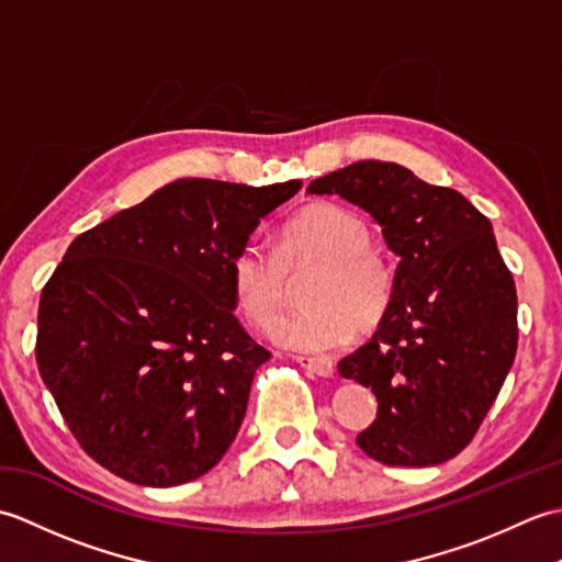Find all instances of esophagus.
Returning <instances> with one entry per match:
<instances>
[{"label":"esophagus","mask_w":562,"mask_h":562,"mask_svg":"<svg viewBox=\"0 0 562 562\" xmlns=\"http://www.w3.org/2000/svg\"><path fill=\"white\" fill-rule=\"evenodd\" d=\"M296 362H300L304 369H308V372L318 374V376H333V372H336V364H333L330 360H326V357L300 355V357H296Z\"/></svg>","instance_id":"1"}]
</instances>
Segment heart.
<instances>
[{"label":"heart","instance_id":"heart-1","mask_svg":"<svg viewBox=\"0 0 562 562\" xmlns=\"http://www.w3.org/2000/svg\"><path fill=\"white\" fill-rule=\"evenodd\" d=\"M369 246L372 232L350 207L306 205L280 226L274 248L248 238L232 256L236 304L250 324L268 328L288 302V272L316 266L302 290L306 306L282 316L272 338L308 355L338 350L357 328H376L393 302V270Z\"/></svg>","mask_w":562,"mask_h":562}]
</instances>
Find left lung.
Returning a JSON list of instances; mask_svg holds the SVG:
<instances>
[{"label": "left lung", "mask_w": 562, "mask_h": 562, "mask_svg": "<svg viewBox=\"0 0 562 562\" xmlns=\"http://www.w3.org/2000/svg\"><path fill=\"white\" fill-rule=\"evenodd\" d=\"M381 226L401 258L386 318L338 362L374 391L376 420L357 445L389 465H437L479 432L517 355V290L491 220L451 188L405 166L357 161L308 183Z\"/></svg>", "instance_id": "obj_1"}]
</instances>
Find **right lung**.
Here are the masks:
<instances>
[{
  "label": "right lung",
  "mask_w": 562,
  "mask_h": 562,
  "mask_svg": "<svg viewBox=\"0 0 562 562\" xmlns=\"http://www.w3.org/2000/svg\"><path fill=\"white\" fill-rule=\"evenodd\" d=\"M302 181L178 178L69 244L35 360L81 449L121 479H200L241 427L270 352L234 316L232 256Z\"/></svg>",
  "instance_id": "obj_1"
}]
</instances>
